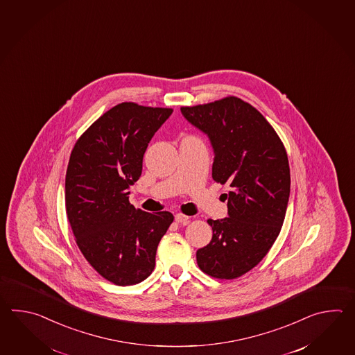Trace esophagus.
I'll return each instance as SVG.
<instances>
[{
  "label": "esophagus",
  "mask_w": 355,
  "mask_h": 355,
  "mask_svg": "<svg viewBox=\"0 0 355 355\" xmlns=\"http://www.w3.org/2000/svg\"><path fill=\"white\" fill-rule=\"evenodd\" d=\"M188 216H185V214H182V213H176L175 214V220L178 222V223H180V225H187L189 222Z\"/></svg>",
  "instance_id": "obj_1"
}]
</instances>
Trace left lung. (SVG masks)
Instances as JSON below:
<instances>
[{"label":"left lung","instance_id":"8db88e82","mask_svg":"<svg viewBox=\"0 0 355 355\" xmlns=\"http://www.w3.org/2000/svg\"><path fill=\"white\" fill-rule=\"evenodd\" d=\"M182 116L209 138L213 179L228 184V217L208 219L211 241L196 251L205 274L234 279L257 266L283 226L291 193L287 152L254 106L230 96L182 106Z\"/></svg>","mask_w":355,"mask_h":355}]
</instances>
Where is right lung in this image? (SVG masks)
<instances>
[{"mask_svg": "<svg viewBox=\"0 0 355 355\" xmlns=\"http://www.w3.org/2000/svg\"><path fill=\"white\" fill-rule=\"evenodd\" d=\"M173 109L121 103L76 142L66 174V211L78 249L106 280L132 286L155 269L170 211L136 209L129 187L142 174L147 146Z\"/></svg>", "mask_w": 355, "mask_h": 355, "instance_id": "obj_1", "label": "right lung"}]
</instances>
